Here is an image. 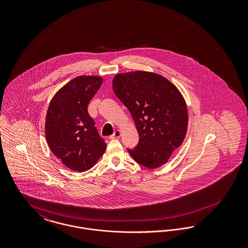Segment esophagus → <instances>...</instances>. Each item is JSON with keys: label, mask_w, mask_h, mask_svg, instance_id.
Wrapping results in <instances>:
<instances>
[{"label": "esophagus", "mask_w": 248, "mask_h": 248, "mask_svg": "<svg viewBox=\"0 0 248 248\" xmlns=\"http://www.w3.org/2000/svg\"><path fill=\"white\" fill-rule=\"evenodd\" d=\"M121 137V131L120 130H116L110 137H109V139L110 140H114V139H119Z\"/></svg>", "instance_id": "esophagus-1"}]
</instances>
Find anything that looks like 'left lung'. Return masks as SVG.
I'll return each instance as SVG.
<instances>
[{
	"mask_svg": "<svg viewBox=\"0 0 248 248\" xmlns=\"http://www.w3.org/2000/svg\"><path fill=\"white\" fill-rule=\"evenodd\" d=\"M112 88L140 136L138 146L128 149L132 158L151 169L166 164L188 129V108L177 86L160 74L137 71L116 74Z\"/></svg>",
	"mask_w": 248,
	"mask_h": 248,
	"instance_id": "left-lung-1",
	"label": "left lung"
}]
</instances>
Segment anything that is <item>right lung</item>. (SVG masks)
<instances>
[{"label": "right lung", "mask_w": 248, "mask_h": 248, "mask_svg": "<svg viewBox=\"0 0 248 248\" xmlns=\"http://www.w3.org/2000/svg\"><path fill=\"white\" fill-rule=\"evenodd\" d=\"M102 81L99 76H78L59 89L48 107L45 126L48 146L73 171L89 170L106 151V143L87 111Z\"/></svg>", "instance_id": "1"}]
</instances>
